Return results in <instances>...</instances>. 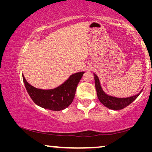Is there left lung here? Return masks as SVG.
Masks as SVG:
<instances>
[{"instance_id": "8db88e82", "label": "left lung", "mask_w": 152, "mask_h": 152, "mask_svg": "<svg viewBox=\"0 0 152 152\" xmlns=\"http://www.w3.org/2000/svg\"><path fill=\"white\" fill-rule=\"evenodd\" d=\"M94 80H95V87H96V93L98 99L100 102L104 105V107L109 108L112 110H121L124 109L128 105H129L132 102H133L139 96L141 92L135 96L125 98V99H119V98H115L110 96H108L102 91V89L100 84L99 79L96 74H94Z\"/></svg>"}]
</instances>
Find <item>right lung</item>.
<instances>
[{
	"instance_id": "1",
	"label": "right lung",
	"mask_w": 152,
	"mask_h": 152,
	"mask_svg": "<svg viewBox=\"0 0 152 152\" xmlns=\"http://www.w3.org/2000/svg\"><path fill=\"white\" fill-rule=\"evenodd\" d=\"M84 72L72 74L58 88L51 90L36 88L28 83L23 75V79L28 94L35 103L43 109L54 111L65 109L72 102L76 88Z\"/></svg>"
}]
</instances>
